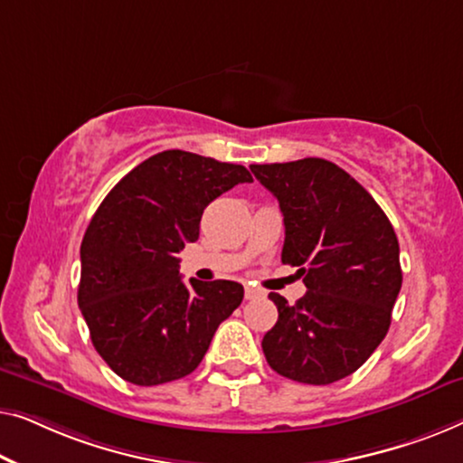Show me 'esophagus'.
Wrapping results in <instances>:
<instances>
[{
	"mask_svg": "<svg viewBox=\"0 0 463 463\" xmlns=\"http://www.w3.org/2000/svg\"><path fill=\"white\" fill-rule=\"evenodd\" d=\"M264 291L260 288H253V285H245V299H256V298H262Z\"/></svg>",
	"mask_w": 463,
	"mask_h": 463,
	"instance_id": "34e87169",
	"label": "esophagus"
}]
</instances>
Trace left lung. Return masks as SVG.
<instances>
[{"label":"left lung","instance_id":"left-lung-1","mask_svg":"<svg viewBox=\"0 0 463 463\" xmlns=\"http://www.w3.org/2000/svg\"><path fill=\"white\" fill-rule=\"evenodd\" d=\"M283 212V264L299 266L306 294H279L262 340L279 375L325 386L354 373L388 334L402 272L399 239L375 199L327 159L251 165Z\"/></svg>","mask_w":463,"mask_h":463}]
</instances>
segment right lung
Segmentation results:
<instances>
[{
    "label": "right lung",
    "mask_w": 463,
    "mask_h": 463,
    "mask_svg": "<svg viewBox=\"0 0 463 463\" xmlns=\"http://www.w3.org/2000/svg\"><path fill=\"white\" fill-rule=\"evenodd\" d=\"M241 182H253L243 165L164 151L123 175L96 210L77 302L96 353L126 382L159 386L193 373L243 302L241 283L186 285L178 270L205 207Z\"/></svg>",
    "instance_id": "1"
}]
</instances>
